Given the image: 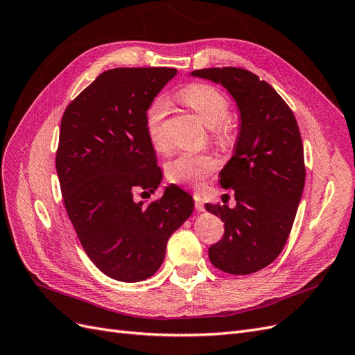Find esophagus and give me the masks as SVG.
Here are the masks:
<instances>
[{"instance_id": "esophagus-1", "label": "esophagus", "mask_w": 355, "mask_h": 355, "mask_svg": "<svg viewBox=\"0 0 355 355\" xmlns=\"http://www.w3.org/2000/svg\"><path fill=\"white\" fill-rule=\"evenodd\" d=\"M194 201H196V209L198 211H204V198L200 194H194Z\"/></svg>"}]
</instances>
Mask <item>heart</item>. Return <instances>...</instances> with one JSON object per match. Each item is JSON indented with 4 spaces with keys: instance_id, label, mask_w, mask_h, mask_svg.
Instances as JSON below:
<instances>
[{
    "instance_id": "b5f03b06",
    "label": "heart",
    "mask_w": 355,
    "mask_h": 355,
    "mask_svg": "<svg viewBox=\"0 0 355 355\" xmlns=\"http://www.w3.org/2000/svg\"><path fill=\"white\" fill-rule=\"evenodd\" d=\"M179 99L196 112L201 123L213 130L220 142L230 141V127L225 124L230 105L219 90L207 84H191L179 92ZM164 116L166 106L163 101H155L146 111V133L157 151H163L166 148L163 136ZM216 170L218 161L209 155L182 154L167 163L166 175L176 184L201 187Z\"/></svg>"
}]
</instances>
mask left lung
Returning a JSON list of instances; mask_svg holds the SVG:
<instances>
[{"instance_id":"8db88e82","label":"left lung","mask_w":355,"mask_h":355,"mask_svg":"<svg viewBox=\"0 0 355 355\" xmlns=\"http://www.w3.org/2000/svg\"><path fill=\"white\" fill-rule=\"evenodd\" d=\"M189 75L220 84L239 108L234 153L219 173L237 204H206L225 222L223 239L209 257L220 271L252 274L275 261L293 227L305 185L299 127L280 94L249 71L209 68Z\"/></svg>"}]
</instances>
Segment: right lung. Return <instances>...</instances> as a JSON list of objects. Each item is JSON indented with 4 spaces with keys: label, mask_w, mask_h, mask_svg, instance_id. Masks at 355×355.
Here are the masks:
<instances>
[{
    "label": "right lung",
    "mask_w": 355,
    "mask_h": 355,
    "mask_svg": "<svg viewBox=\"0 0 355 355\" xmlns=\"http://www.w3.org/2000/svg\"><path fill=\"white\" fill-rule=\"evenodd\" d=\"M176 73L105 71L62 116L56 170L68 216L90 261L116 282L154 275L170 235L194 211L192 197L173 184L148 206L133 200L136 189L154 192L163 180L146 111Z\"/></svg>",
    "instance_id": "obj_1"
}]
</instances>
